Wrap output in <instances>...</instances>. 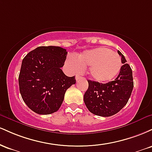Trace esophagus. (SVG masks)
I'll list each match as a JSON object with an SVG mask.
<instances>
[{
  "mask_svg": "<svg viewBox=\"0 0 152 152\" xmlns=\"http://www.w3.org/2000/svg\"><path fill=\"white\" fill-rule=\"evenodd\" d=\"M81 78H82V77H81V76H80V75H76V81H78V80L81 79Z\"/></svg>",
  "mask_w": 152,
  "mask_h": 152,
  "instance_id": "1",
  "label": "esophagus"
}]
</instances>
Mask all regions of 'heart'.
Returning <instances> with one entry per match:
<instances>
[{
    "mask_svg": "<svg viewBox=\"0 0 152 152\" xmlns=\"http://www.w3.org/2000/svg\"><path fill=\"white\" fill-rule=\"evenodd\" d=\"M68 63L77 71L89 66L88 74L94 81L99 83H106L114 79L122 66L119 56L105 47L87 50L78 56L77 61L71 57Z\"/></svg>",
    "mask_w": 152,
    "mask_h": 152,
    "instance_id": "b5f03b06",
    "label": "heart"
}]
</instances>
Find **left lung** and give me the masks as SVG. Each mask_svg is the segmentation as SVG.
Masks as SVG:
<instances>
[{
    "mask_svg": "<svg viewBox=\"0 0 152 152\" xmlns=\"http://www.w3.org/2000/svg\"><path fill=\"white\" fill-rule=\"evenodd\" d=\"M121 66L114 81L106 83L88 80V88L83 96L87 109L97 116H111L116 114L128 102L134 88L132 70L119 50Z\"/></svg>",
    "mask_w": 152,
    "mask_h": 152,
    "instance_id": "left-lung-1",
    "label": "left lung"
}]
</instances>
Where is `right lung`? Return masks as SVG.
<instances>
[{
    "label": "right lung",
    "mask_w": 152,
    "mask_h": 152,
    "mask_svg": "<svg viewBox=\"0 0 152 152\" xmlns=\"http://www.w3.org/2000/svg\"><path fill=\"white\" fill-rule=\"evenodd\" d=\"M68 52L59 46H39L23 59L19 90L29 109L38 114H50L61 106L66 90L76 83L61 68Z\"/></svg>",
    "instance_id": "right-lung-1"
}]
</instances>
